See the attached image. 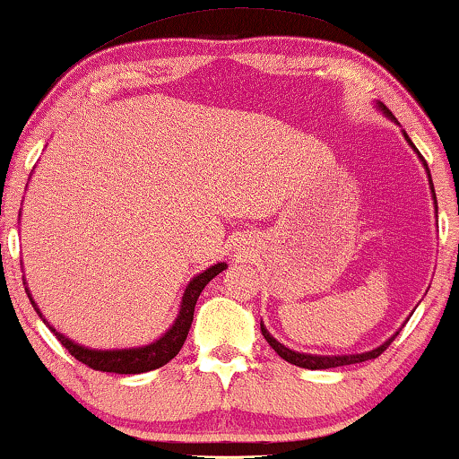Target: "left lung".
I'll return each instance as SVG.
<instances>
[{
  "instance_id": "obj_1",
  "label": "left lung",
  "mask_w": 459,
  "mask_h": 459,
  "mask_svg": "<svg viewBox=\"0 0 459 459\" xmlns=\"http://www.w3.org/2000/svg\"><path fill=\"white\" fill-rule=\"evenodd\" d=\"M378 109L383 111L385 116L387 117H391L395 122V117H394V114H391V111L385 108L383 103H378ZM403 136H406V141H408V144L411 149H414L416 152H418V149L414 147V143L410 141V136L406 134V132H403ZM418 157H420V161H422V165H424V169H427V176H429V184H430V192H433V201H435V207H437V196H435V188H433V180H430V171H429V165H427V161H424V157L420 155V152H418ZM261 331H263V335H264V340H267V343L271 345V348H273L279 356L283 358V360H288L290 364H296V367H300V368H310V370H323V368H335V367H345V364H356V362H364V360H370V358H377V356H381L385 350L389 348L391 345V342L395 340L397 337V333H400V331H397L395 335H391L387 342H385L383 345H378V348H375V350H370V351H364V354H348V356H315V354H300V351H294V350H290V348H285L283 343H279L273 335L269 333L267 331V327H264V325L261 323Z\"/></svg>"
}]
</instances>
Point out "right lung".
Listing matches in <instances>:
<instances>
[{"instance_id": "add662e5", "label": "right lung", "mask_w": 459, "mask_h": 459, "mask_svg": "<svg viewBox=\"0 0 459 459\" xmlns=\"http://www.w3.org/2000/svg\"><path fill=\"white\" fill-rule=\"evenodd\" d=\"M223 269H228V264L217 263V264H213V267H209L207 271H203V273H198L195 279H192V281L188 283V288H186V291H184V296H182L180 315H178L174 325H171V327L165 331V333L159 337L157 342H152L149 345H143V348L91 350V348H84V345H78L72 340H68L65 335L57 333V331L53 329L48 321H45L41 310L37 308V304L30 298V294H29V298H30V304L37 310V315L43 318V323L53 331V335H56L57 340L62 342L64 348L68 350L78 362L86 364V367L92 368V370H103V373L141 375V373H149V370H155L159 367H163V364H168L171 358H176L178 351L182 350L186 337H188L192 318H195V307H196L198 296H201L204 285H207L215 275L221 273ZM26 291H29V290H26Z\"/></svg>"}]
</instances>
